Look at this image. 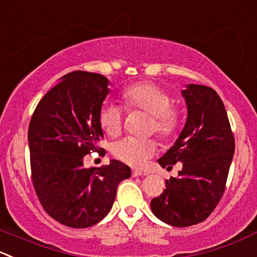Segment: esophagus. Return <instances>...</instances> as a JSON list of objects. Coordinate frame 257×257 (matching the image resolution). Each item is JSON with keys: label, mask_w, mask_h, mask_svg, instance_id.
I'll list each match as a JSON object with an SVG mask.
<instances>
[{"label": "esophagus", "mask_w": 257, "mask_h": 257, "mask_svg": "<svg viewBox=\"0 0 257 257\" xmlns=\"http://www.w3.org/2000/svg\"><path fill=\"white\" fill-rule=\"evenodd\" d=\"M132 174H133V177H139V176H143V172L141 171V169H133L132 171Z\"/></svg>", "instance_id": "1"}]
</instances>
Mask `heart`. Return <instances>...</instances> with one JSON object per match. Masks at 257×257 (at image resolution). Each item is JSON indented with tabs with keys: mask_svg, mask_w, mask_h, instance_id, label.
Returning a JSON list of instances; mask_svg holds the SVG:
<instances>
[{
	"mask_svg": "<svg viewBox=\"0 0 257 257\" xmlns=\"http://www.w3.org/2000/svg\"><path fill=\"white\" fill-rule=\"evenodd\" d=\"M129 111H143L151 115L149 133H156L164 143L173 141L183 123V110L172 104V96L166 89L149 81L128 86L121 94ZM99 123L109 137H118L123 131L124 114L121 106L103 104L99 110ZM154 139L124 138L113 144L114 157L133 167H139L157 152Z\"/></svg>",
	"mask_w": 257,
	"mask_h": 257,
	"instance_id": "heart-1",
	"label": "heart"
}]
</instances>
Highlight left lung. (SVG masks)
Here are the masks:
<instances>
[{"label":"left lung","mask_w":257,"mask_h":257,"mask_svg":"<svg viewBox=\"0 0 257 257\" xmlns=\"http://www.w3.org/2000/svg\"><path fill=\"white\" fill-rule=\"evenodd\" d=\"M182 94L188 108L186 125L174 146L158 159L167 169L182 162V169L151 201L152 212L176 227L202 222L213 212L225 192L235 153V138L218 94L195 84Z\"/></svg>","instance_id":"left-lung-1"}]
</instances>
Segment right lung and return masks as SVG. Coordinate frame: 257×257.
Listing matches in <instances>:
<instances>
[{
	"instance_id": "right-lung-1",
	"label": "right lung",
	"mask_w": 257,
	"mask_h": 257,
	"mask_svg": "<svg viewBox=\"0 0 257 257\" xmlns=\"http://www.w3.org/2000/svg\"><path fill=\"white\" fill-rule=\"evenodd\" d=\"M108 84L100 74H66L39 101L30 120L35 192L47 215L68 227H90L103 220L118 184L131 177V168L115 159L96 171L84 168L86 154H105L99 147L104 138L99 110Z\"/></svg>"
}]
</instances>
